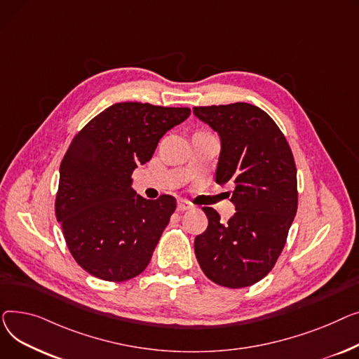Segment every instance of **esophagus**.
<instances>
[{
    "mask_svg": "<svg viewBox=\"0 0 359 359\" xmlns=\"http://www.w3.org/2000/svg\"><path fill=\"white\" fill-rule=\"evenodd\" d=\"M193 208V204L189 203V201H187V200H178V203H177V210L178 212H185V210H191Z\"/></svg>",
    "mask_w": 359,
    "mask_h": 359,
    "instance_id": "obj_1",
    "label": "esophagus"
}]
</instances>
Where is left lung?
Instances as JSON below:
<instances>
[{
    "mask_svg": "<svg viewBox=\"0 0 359 359\" xmlns=\"http://www.w3.org/2000/svg\"><path fill=\"white\" fill-rule=\"evenodd\" d=\"M220 137L216 182H231L236 213L226 223L204 207L208 226L194 241L197 261L213 283L242 288L276 265L297 213V170L290 146L264 110L248 102L194 107Z\"/></svg>",
    "mask_w": 359,
    "mask_h": 359,
    "instance_id": "1",
    "label": "left lung"
}]
</instances>
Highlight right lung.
<instances>
[{
    "mask_svg": "<svg viewBox=\"0 0 359 359\" xmlns=\"http://www.w3.org/2000/svg\"><path fill=\"white\" fill-rule=\"evenodd\" d=\"M189 109L117 102L71 142L59 170L55 210L72 257L104 281H128L151 262L177 201L146 200L132 188L137 165Z\"/></svg>",
    "mask_w": 359,
    "mask_h": 359,
    "instance_id": "1",
    "label": "right lung"
}]
</instances>
